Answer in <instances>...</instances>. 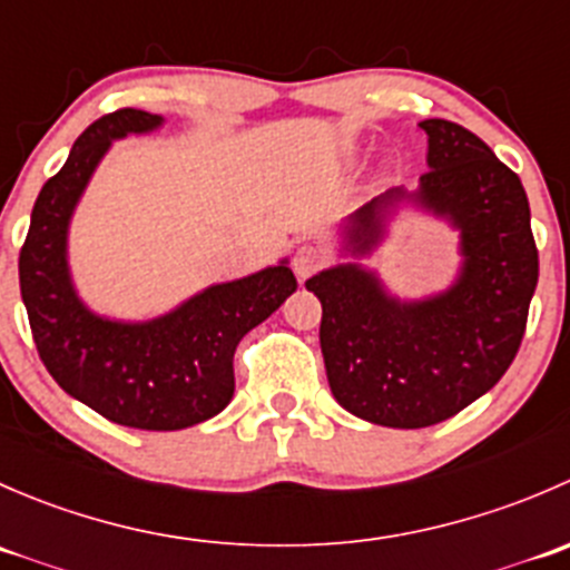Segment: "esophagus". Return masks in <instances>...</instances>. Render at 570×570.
<instances>
[{
  "mask_svg": "<svg viewBox=\"0 0 570 570\" xmlns=\"http://www.w3.org/2000/svg\"><path fill=\"white\" fill-rule=\"evenodd\" d=\"M325 262H327L325 250L317 248V245H301V248L295 250V258H292V264H295V273L301 281L325 267Z\"/></svg>",
  "mask_w": 570,
  "mask_h": 570,
  "instance_id": "obj_1",
  "label": "esophagus"
}]
</instances>
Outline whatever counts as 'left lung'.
Returning <instances> with one entry per match:
<instances>
[{
	"instance_id": "8db88e82",
	"label": "left lung",
	"mask_w": 570,
	"mask_h": 570,
	"mask_svg": "<svg viewBox=\"0 0 570 570\" xmlns=\"http://www.w3.org/2000/svg\"><path fill=\"white\" fill-rule=\"evenodd\" d=\"M430 170L413 198L461 228L458 284L422 303H396L358 264L306 281L322 303L320 344L342 407L383 428L416 430L461 413L513 364L538 286V248L521 178L461 124L428 118ZM381 195L355 215L353 243L381 239Z\"/></svg>"
}]
</instances>
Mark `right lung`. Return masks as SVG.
Listing matches in <instances>:
<instances>
[{"label":"right lung","instance_id":"obj_1","mask_svg":"<svg viewBox=\"0 0 570 570\" xmlns=\"http://www.w3.org/2000/svg\"><path fill=\"white\" fill-rule=\"evenodd\" d=\"M159 124V115L135 107L94 120L40 189L19 253L21 301L49 375L109 422L137 430H181L220 413L234 396L239 338L297 289L281 262L209 286L176 312L140 325L101 320L79 303L66 267L73 206L109 142Z\"/></svg>","mask_w":570,"mask_h":570}]
</instances>
